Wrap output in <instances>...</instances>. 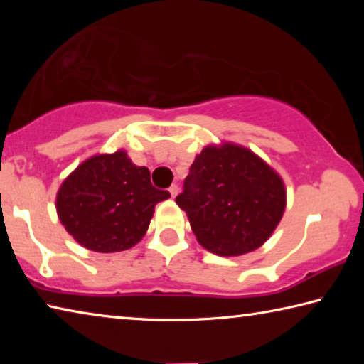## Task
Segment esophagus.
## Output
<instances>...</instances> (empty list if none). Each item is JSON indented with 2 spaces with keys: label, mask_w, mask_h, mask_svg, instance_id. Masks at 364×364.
<instances>
[{
  "label": "esophagus",
  "mask_w": 364,
  "mask_h": 364,
  "mask_svg": "<svg viewBox=\"0 0 364 364\" xmlns=\"http://www.w3.org/2000/svg\"><path fill=\"white\" fill-rule=\"evenodd\" d=\"M168 191H170V196H171V197H176V194H178V191H180V188H178L176 184H171Z\"/></svg>",
  "instance_id": "34e87169"
}]
</instances>
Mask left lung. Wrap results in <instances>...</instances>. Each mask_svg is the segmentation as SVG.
Wrapping results in <instances>:
<instances>
[{
    "mask_svg": "<svg viewBox=\"0 0 364 364\" xmlns=\"http://www.w3.org/2000/svg\"><path fill=\"white\" fill-rule=\"evenodd\" d=\"M176 204L202 247L237 257L268 241L284 213L286 188L257 154L221 143L197 154Z\"/></svg>",
    "mask_w": 364,
    "mask_h": 364,
    "instance_id": "8db88e82",
    "label": "left lung"
}]
</instances>
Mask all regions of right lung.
Returning a JSON list of instances; mask_svg holds the SVG:
<instances>
[{"label":"right lung","instance_id":"1","mask_svg":"<svg viewBox=\"0 0 364 364\" xmlns=\"http://www.w3.org/2000/svg\"><path fill=\"white\" fill-rule=\"evenodd\" d=\"M146 167L125 151L86 159L60 184L56 210L65 231L88 250L112 254L136 245L149 228L154 207L168 199Z\"/></svg>","mask_w":364,"mask_h":364}]
</instances>
